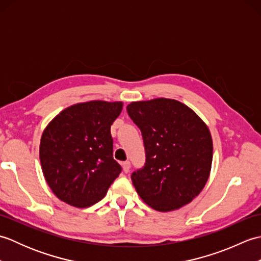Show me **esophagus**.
I'll list each match as a JSON object with an SVG mask.
<instances>
[{
	"label": "esophagus",
	"instance_id": "1",
	"mask_svg": "<svg viewBox=\"0 0 261 261\" xmlns=\"http://www.w3.org/2000/svg\"><path fill=\"white\" fill-rule=\"evenodd\" d=\"M122 167H123V171H124V173H129L130 168H131L130 162H125V163L122 164Z\"/></svg>",
	"mask_w": 261,
	"mask_h": 261
}]
</instances>
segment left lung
Returning a JSON list of instances; mask_svg holds the SVG:
<instances>
[{
  "instance_id": "8db88e82",
  "label": "left lung",
  "mask_w": 261,
  "mask_h": 261,
  "mask_svg": "<svg viewBox=\"0 0 261 261\" xmlns=\"http://www.w3.org/2000/svg\"><path fill=\"white\" fill-rule=\"evenodd\" d=\"M127 113L141 130L146 165L131 175L141 199L159 212L178 210L203 191L213 159L206 123L171 98L131 102Z\"/></svg>"
}]
</instances>
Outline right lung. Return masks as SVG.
Returning a JSON list of instances; mask_svg holds the SVG:
<instances>
[{"instance_id": "1", "label": "right lung", "mask_w": 261, "mask_h": 261, "mask_svg": "<svg viewBox=\"0 0 261 261\" xmlns=\"http://www.w3.org/2000/svg\"><path fill=\"white\" fill-rule=\"evenodd\" d=\"M123 102L94 99L66 108L42 132L43 177L60 201L84 208L97 203L121 173L112 157L111 125Z\"/></svg>"}]
</instances>
